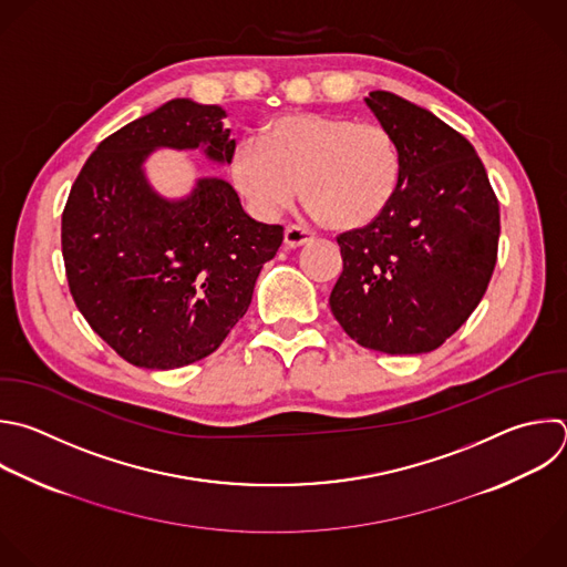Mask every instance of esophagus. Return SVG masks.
<instances>
[{
  "mask_svg": "<svg viewBox=\"0 0 567 567\" xmlns=\"http://www.w3.org/2000/svg\"><path fill=\"white\" fill-rule=\"evenodd\" d=\"M309 240H313V231L309 227H302V225H289L285 229V245L296 249L300 245H307Z\"/></svg>",
  "mask_w": 567,
  "mask_h": 567,
  "instance_id": "1",
  "label": "esophagus"
}]
</instances>
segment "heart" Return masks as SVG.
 I'll list each match as a JSON object with an SVG mask.
<instances>
[{"instance_id": "1", "label": "heart", "mask_w": 567, "mask_h": 567, "mask_svg": "<svg viewBox=\"0 0 567 567\" xmlns=\"http://www.w3.org/2000/svg\"><path fill=\"white\" fill-rule=\"evenodd\" d=\"M231 177L262 218L280 216L302 192L322 225L349 231L390 209L403 179V155L379 122L289 113L265 124L260 140L236 144Z\"/></svg>"}]
</instances>
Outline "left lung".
<instances>
[{"mask_svg": "<svg viewBox=\"0 0 567 567\" xmlns=\"http://www.w3.org/2000/svg\"><path fill=\"white\" fill-rule=\"evenodd\" d=\"M364 104L396 137L403 179L390 209L340 234L329 296L340 327L385 353L441 347L478 307L498 251L501 216L474 146L434 113L390 91Z\"/></svg>", "mask_w": 567, "mask_h": 567, "instance_id": "1", "label": "left lung"}]
</instances>
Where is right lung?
<instances>
[{
  "label": "right lung",
  "instance_id": "obj_1",
  "mask_svg": "<svg viewBox=\"0 0 567 567\" xmlns=\"http://www.w3.org/2000/svg\"><path fill=\"white\" fill-rule=\"evenodd\" d=\"M225 117L216 104L171 100L102 140L69 194L62 256L73 300L135 367L175 369L214 353L282 245V227L245 214L227 179L200 177L168 200L144 173L157 148H200L231 164Z\"/></svg>",
  "mask_w": 567,
  "mask_h": 567
}]
</instances>
